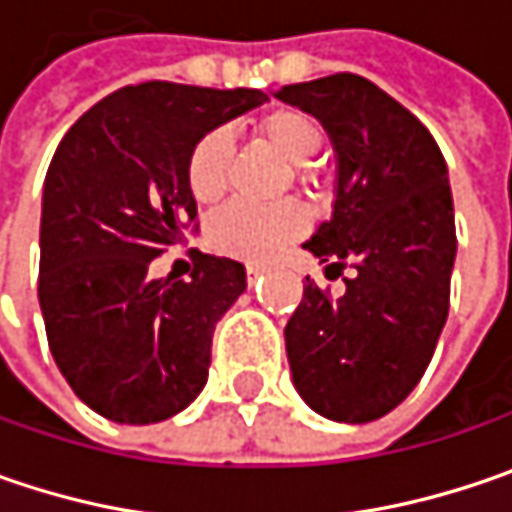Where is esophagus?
Wrapping results in <instances>:
<instances>
[{"label":"esophagus","mask_w":512,"mask_h":512,"mask_svg":"<svg viewBox=\"0 0 512 512\" xmlns=\"http://www.w3.org/2000/svg\"><path fill=\"white\" fill-rule=\"evenodd\" d=\"M246 275H249V280H257L260 275H266V266H260V263H249V266H246Z\"/></svg>","instance_id":"1"}]
</instances>
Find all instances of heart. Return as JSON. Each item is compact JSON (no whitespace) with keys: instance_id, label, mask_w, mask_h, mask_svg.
I'll use <instances>...</instances> for the list:
<instances>
[{"instance_id":"obj_1","label":"heart","mask_w":512,"mask_h":512,"mask_svg":"<svg viewBox=\"0 0 512 512\" xmlns=\"http://www.w3.org/2000/svg\"><path fill=\"white\" fill-rule=\"evenodd\" d=\"M257 128L260 137L272 148H278L295 166H312L321 154V128L303 111L283 108L269 114ZM232 151V134L226 128H214L191 148L186 183L197 203L212 206L226 194ZM306 226H309V209L298 200H286L275 206H255L240 200L214 217L209 237L214 249L223 255L240 257V260H269L283 246L298 240L306 232Z\"/></svg>"}]
</instances>
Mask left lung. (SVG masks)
I'll use <instances>...</instances> for the list:
<instances>
[{"label":"left lung","mask_w":512,"mask_h":512,"mask_svg":"<svg viewBox=\"0 0 512 512\" xmlns=\"http://www.w3.org/2000/svg\"><path fill=\"white\" fill-rule=\"evenodd\" d=\"M275 97L312 114L335 148L332 217L303 249L335 269L355 266L338 300L306 278L283 329L292 381L323 418L367 424L421 381L450 312L447 163L433 134L358 74L283 85Z\"/></svg>","instance_id":"1"}]
</instances>
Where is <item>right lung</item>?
Wrapping results in <instances>:
<instances>
[{
  "instance_id": "obj_1",
  "label": "right lung",
  "mask_w": 512,
  "mask_h": 512,
  "mask_svg": "<svg viewBox=\"0 0 512 512\" xmlns=\"http://www.w3.org/2000/svg\"><path fill=\"white\" fill-rule=\"evenodd\" d=\"M266 100L255 88L128 85L56 148L42 189L39 306L56 367L102 418L157 424L206 387L214 326L246 292V269L203 252L189 280L148 269L197 217L191 148Z\"/></svg>"
}]
</instances>
